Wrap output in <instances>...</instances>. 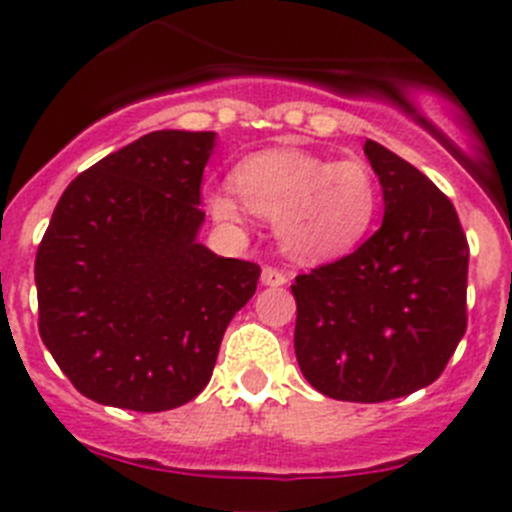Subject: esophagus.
Returning <instances> with one entry per match:
<instances>
[{
	"mask_svg": "<svg viewBox=\"0 0 512 512\" xmlns=\"http://www.w3.org/2000/svg\"><path fill=\"white\" fill-rule=\"evenodd\" d=\"M261 284L264 287H282V284H287V274L282 269H277V266H264V271H261Z\"/></svg>",
	"mask_w": 512,
	"mask_h": 512,
	"instance_id": "34e87169",
	"label": "esophagus"
}]
</instances>
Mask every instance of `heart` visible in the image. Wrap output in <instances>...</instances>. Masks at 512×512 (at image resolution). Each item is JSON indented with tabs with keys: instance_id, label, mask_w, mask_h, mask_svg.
Returning a JSON list of instances; mask_svg holds the SVG:
<instances>
[{
	"instance_id": "obj_1",
	"label": "heart",
	"mask_w": 512,
	"mask_h": 512,
	"mask_svg": "<svg viewBox=\"0 0 512 512\" xmlns=\"http://www.w3.org/2000/svg\"><path fill=\"white\" fill-rule=\"evenodd\" d=\"M207 205L220 223H241L246 207L277 225L284 251L318 264L354 251L379 210L377 179L361 161L302 148H269L243 158L235 187L217 184Z\"/></svg>"
}]
</instances>
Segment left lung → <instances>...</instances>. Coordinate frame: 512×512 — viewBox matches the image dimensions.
<instances>
[{"label":"left lung","mask_w":512,"mask_h":512,"mask_svg":"<svg viewBox=\"0 0 512 512\" xmlns=\"http://www.w3.org/2000/svg\"><path fill=\"white\" fill-rule=\"evenodd\" d=\"M382 228L300 274L295 354L307 382L346 402H384L441 377L467 330V235L454 205L405 158L366 140Z\"/></svg>","instance_id":"1"}]
</instances>
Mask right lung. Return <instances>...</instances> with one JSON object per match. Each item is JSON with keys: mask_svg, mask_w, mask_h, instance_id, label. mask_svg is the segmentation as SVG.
<instances>
[{"mask_svg": "<svg viewBox=\"0 0 512 512\" xmlns=\"http://www.w3.org/2000/svg\"><path fill=\"white\" fill-rule=\"evenodd\" d=\"M215 133L156 130L61 194L35 259L38 328L76 390L161 413L207 387L261 269L197 241Z\"/></svg>", "mask_w": 512, "mask_h": 512, "instance_id": "add662e5", "label": "right lung"}]
</instances>
